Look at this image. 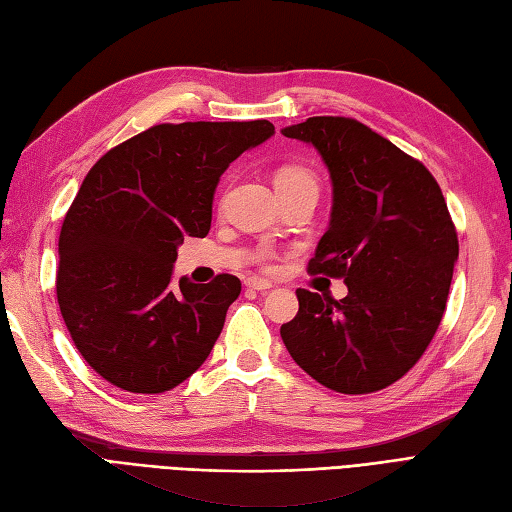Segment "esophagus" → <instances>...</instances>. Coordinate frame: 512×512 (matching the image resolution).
<instances>
[{
	"mask_svg": "<svg viewBox=\"0 0 512 512\" xmlns=\"http://www.w3.org/2000/svg\"><path fill=\"white\" fill-rule=\"evenodd\" d=\"M245 287L247 289H254V291H269L271 289V282L263 280V278H247L245 280Z\"/></svg>",
	"mask_w": 512,
	"mask_h": 512,
	"instance_id": "obj_1",
	"label": "esophagus"
}]
</instances>
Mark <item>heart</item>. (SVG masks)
I'll return each mask as SVG.
<instances>
[{"label": "heart", "mask_w": 512, "mask_h": 512, "mask_svg": "<svg viewBox=\"0 0 512 512\" xmlns=\"http://www.w3.org/2000/svg\"><path fill=\"white\" fill-rule=\"evenodd\" d=\"M274 184L278 192H289V190H298V188H317V181L315 175L311 173L309 168L304 166H280L276 170V177H274Z\"/></svg>", "instance_id": "obj_1"}]
</instances>
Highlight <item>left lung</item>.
Segmentation results:
<instances>
[{
    "mask_svg": "<svg viewBox=\"0 0 512 512\" xmlns=\"http://www.w3.org/2000/svg\"><path fill=\"white\" fill-rule=\"evenodd\" d=\"M322 155L333 184L331 223L309 274L344 278L328 300L298 289L282 324L289 355L342 394L388 388L429 346L445 313L458 234L429 170L352 118L315 116L282 129Z\"/></svg>",
    "mask_w": 512,
    "mask_h": 512,
    "instance_id": "1",
    "label": "left lung"
}]
</instances>
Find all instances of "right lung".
Masks as SVG:
<instances>
[{
  "mask_svg": "<svg viewBox=\"0 0 512 512\" xmlns=\"http://www.w3.org/2000/svg\"><path fill=\"white\" fill-rule=\"evenodd\" d=\"M274 133L269 120L157 124L89 170L61 227L56 298L102 379L160 394L208 359L241 280L181 276L177 287V249L208 234L227 166Z\"/></svg>",
  "mask_w": 512,
  "mask_h": 512,
  "instance_id": "obj_1",
  "label": "right lung"
}]
</instances>
